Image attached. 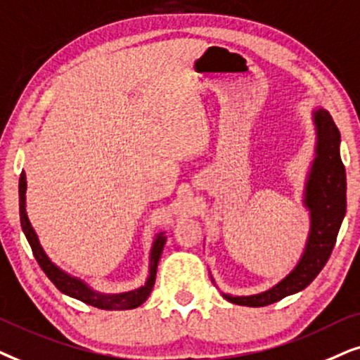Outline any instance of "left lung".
<instances>
[{"label": "left lung", "instance_id": "8db88e82", "mask_svg": "<svg viewBox=\"0 0 360 360\" xmlns=\"http://www.w3.org/2000/svg\"><path fill=\"white\" fill-rule=\"evenodd\" d=\"M311 117L316 131V146L303 191V205L309 212V232L303 253L293 270L271 288L248 296L222 293L230 303L252 308L276 303L304 290L329 260L346 215V169L339 151L341 133L333 117L323 107H316Z\"/></svg>", "mask_w": 360, "mask_h": 360}]
</instances>
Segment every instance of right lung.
Segmentation results:
<instances>
[{"label": "right lung", "mask_w": 360, "mask_h": 360, "mask_svg": "<svg viewBox=\"0 0 360 360\" xmlns=\"http://www.w3.org/2000/svg\"><path fill=\"white\" fill-rule=\"evenodd\" d=\"M26 189H27V181H26V172H21L19 177V219H21V227L24 236H26L27 242L32 248L34 258L39 263V266L44 270L47 278L56 285V288L70 298H75L82 301L85 304L95 306L100 309H108V311H122V309H133L141 306L148 300V296L151 295L153 286L156 281V268L158 262H160L162 248L166 243V232H158L153 240L151 250H150V266H148V278L145 285H141L140 288L123 291V293H102V291L94 290L89 283H85L80 278L72 276L70 273L62 270L60 266H57L54 262L47 257V253L42 248L39 237H37L34 227L30 222L26 212Z\"/></svg>", "instance_id": "1"}]
</instances>
